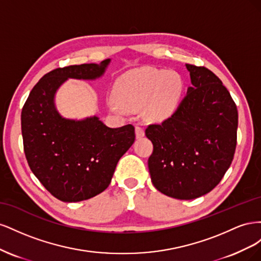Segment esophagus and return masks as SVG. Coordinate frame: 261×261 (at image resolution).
Returning a JSON list of instances; mask_svg holds the SVG:
<instances>
[{"instance_id":"obj_1","label":"esophagus","mask_w":261,"mask_h":261,"mask_svg":"<svg viewBox=\"0 0 261 261\" xmlns=\"http://www.w3.org/2000/svg\"><path fill=\"white\" fill-rule=\"evenodd\" d=\"M135 132H136V137H137V138H141V137L145 136V130H144V128L141 127V126H139V125H137L136 127H135Z\"/></svg>"}]
</instances>
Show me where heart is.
I'll return each instance as SVG.
<instances>
[{
	"label": "heart",
	"mask_w": 261,
	"mask_h": 261,
	"mask_svg": "<svg viewBox=\"0 0 261 261\" xmlns=\"http://www.w3.org/2000/svg\"><path fill=\"white\" fill-rule=\"evenodd\" d=\"M183 90V81L176 72L154 68L138 69L118 78L114 93L121 105L132 110L147 107V115L152 121L169 117L176 107ZM112 108L121 109L110 101Z\"/></svg>",
	"instance_id": "heart-1"
}]
</instances>
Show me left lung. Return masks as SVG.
<instances>
[{
  "mask_svg": "<svg viewBox=\"0 0 261 261\" xmlns=\"http://www.w3.org/2000/svg\"><path fill=\"white\" fill-rule=\"evenodd\" d=\"M192 86L176 111L146 128L153 151V186L176 199H195L215 188L232 163L239 113L228 90L204 66L186 64Z\"/></svg>",
  "mask_w": 261,
  "mask_h": 261,
  "instance_id": "8db88e82",
  "label": "left lung"
}]
</instances>
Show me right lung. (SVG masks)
I'll use <instances>...</instances> for the list:
<instances>
[{
	"mask_svg": "<svg viewBox=\"0 0 261 261\" xmlns=\"http://www.w3.org/2000/svg\"><path fill=\"white\" fill-rule=\"evenodd\" d=\"M109 63L110 59L51 70L36 84L22 107L21 135L29 168L62 201L87 200L103 192L118 160L135 141L132 124L110 128L97 116L67 120L55 109V92L63 83L68 78L96 80Z\"/></svg>",
	"mask_w": 261,
	"mask_h": 261,
	"instance_id": "1",
	"label": "right lung"
}]
</instances>
